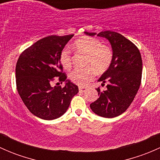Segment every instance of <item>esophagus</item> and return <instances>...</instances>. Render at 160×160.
<instances>
[{
  "mask_svg": "<svg viewBox=\"0 0 160 160\" xmlns=\"http://www.w3.org/2000/svg\"><path fill=\"white\" fill-rule=\"evenodd\" d=\"M79 90H80V92H84L87 90V88H79Z\"/></svg>",
  "mask_w": 160,
  "mask_h": 160,
  "instance_id": "1",
  "label": "esophagus"
}]
</instances>
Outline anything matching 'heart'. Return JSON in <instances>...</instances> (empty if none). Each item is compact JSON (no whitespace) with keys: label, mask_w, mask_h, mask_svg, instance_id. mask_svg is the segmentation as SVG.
<instances>
[{"label":"heart","mask_w":160,"mask_h":160,"mask_svg":"<svg viewBox=\"0 0 160 160\" xmlns=\"http://www.w3.org/2000/svg\"><path fill=\"white\" fill-rule=\"evenodd\" d=\"M72 48L78 52L86 55L83 69H75L70 72L69 77L75 84L85 87L94 79L95 70L99 73L105 72L110 67L113 60V51L111 46L102 44L99 38L90 36H83L76 40ZM59 62L66 70L72 66L70 50L63 48L59 53Z\"/></svg>","instance_id":"heart-1"}]
</instances>
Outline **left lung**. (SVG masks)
Wrapping results in <instances>:
<instances>
[{"instance_id":"1","label":"left lung","mask_w":160,"mask_h":160,"mask_svg":"<svg viewBox=\"0 0 160 160\" xmlns=\"http://www.w3.org/2000/svg\"><path fill=\"white\" fill-rule=\"evenodd\" d=\"M84 33L107 38L113 51L110 67L98 80L102 85L108 83L107 90L101 91L97 88L99 98L90 107L93 112L101 117H117L128 109L139 89L142 71L140 52L130 40L117 32L104 31L98 34Z\"/></svg>"}]
</instances>
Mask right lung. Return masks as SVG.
<instances>
[{"mask_svg": "<svg viewBox=\"0 0 160 160\" xmlns=\"http://www.w3.org/2000/svg\"><path fill=\"white\" fill-rule=\"evenodd\" d=\"M73 35H50L38 40L19 56L16 64V86L22 101L32 114L44 120H53L68 109L77 85L62 72L59 53ZM55 77L66 82L65 87L54 88Z\"/></svg>", "mask_w": 160, "mask_h": 160, "instance_id": "right-lung-1", "label": "right lung"}]
</instances>
